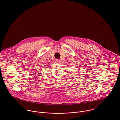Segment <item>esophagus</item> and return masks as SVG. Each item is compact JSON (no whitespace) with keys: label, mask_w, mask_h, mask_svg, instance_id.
Listing matches in <instances>:
<instances>
[{"label":"esophagus","mask_w":120,"mask_h":120,"mask_svg":"<svg viewBox=\"0 0 120 120\" xmlns=\"http://www.w3.org/2000/svg\"><path fill=\"white\" fill-rule=\"evenodd\" d=\"M60 62V60L59 59H56V63H59Z\"/></svg>","instance_id":"obj_1"}]
</instances>
